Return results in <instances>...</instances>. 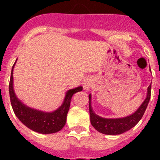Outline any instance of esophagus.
<instances>
[{
	"label": "esophagus",
	"mask_w": 160,
	"mask_h": 160,
	"mask_svg": "<svg viewBox=\"0 0 160 160\" xmlns=\"http://www.w3.org/2000/svg\"><path fill=\"white\" fill-rule=\"evenodd\" d=\"M92 86V82L90 81H87V82H85L83 83V87H84V90L86 91H89L90 90V87Z\"/></svg>",
	"instance_id": "34e87169"
}]
</instances>
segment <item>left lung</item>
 <instances>
[{"label": "left lung", "mask_w": 160, "mask_h": 160, "mask_svg": "<svg viewBox=\"0 0 160 160\" xmlns=\"http://www.w3.org/2000/svg\"><path fill=\"white\" fill-rule=\"evenodd\" d=\"M151 89H152V83L148 87L146 98L135 112L128 116L117 118H102L96 114L91 106V94H89V100H90L89 110H90L91 125L98 132L105 134V135H120L129 131L139 122V120L142 118L144 112L146 111L148 102L150 101V98H151Z\"/></svg>", "instance_id": "1"}]
</instances>
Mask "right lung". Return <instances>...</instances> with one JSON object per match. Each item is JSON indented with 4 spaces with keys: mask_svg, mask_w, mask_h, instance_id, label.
<instances>
[{
    "mask_svg": "<svg viewBox=\"0 0 160 160\" xmlns=\"http://www.w3.org/2000/svg\"><path fill=\"white\" fill-rule=\"evenodd\" d=\"M18 60V59H17ZM17 60L13 64L11 71L10 82H9V96L14 114L18 119L28 128L32 131L41 134H52L56 133L62 129L66 122V116L70 106L72 96L73 94L82 90V87L67 90L65 95L62 104L55 111L52 112L39 111L37 109L31 108L24 104L17 97L13 89V69Z\"/></svg>",
    "mask_w": 160,
    "mask_h": 160,
    "instance_id": "1",
    "label": "right lung"
}]
</instances>
